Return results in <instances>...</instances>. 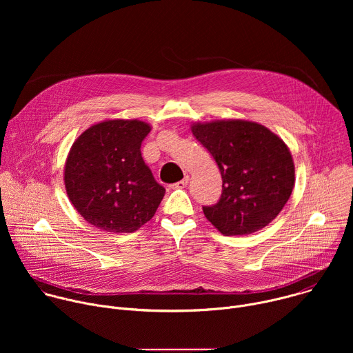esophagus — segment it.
<instances>
[{"label": "esophagus", "mask_w": 353, "mask_h": 353, "mask_svg": "<svg viewBox=\"0 0 353 353\" xmlns=\"http://www.w3.org/2000/svg\"><path fill=\"white\" fill-rule=\"evenodd\" d=\"M188 181H190V176H185L183 180H180V181L172 184V188H184V187H187Z\"/></svg>", "instance_id": "esophagus-1"}]
</instances>
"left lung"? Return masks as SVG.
Returning <instances> with one entry per match:
<instances>
[{
    "label": "left lung",
    "mask_w": 353,
    "mask_h": 353,
    "mask_svg": "<svg viewBox=\"0 0 353 353\" xmlns=\"http://www.w3.org/2000/svg\"><path fill=\"white\" fill-rule=\"evenodd\" d=\"M191 131L222 176L221 199L203 207L205 218L225 236L251 234L272 222L294 187L288 145L267 127L247 120L194 123Z\"/></svg>",
    "instance_id": "left-lung-1"
}]
</instances>
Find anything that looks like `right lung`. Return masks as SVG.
I'll return each instance as SVG.
<instances>
[{"label":"right lung","mask_w":353,"mask_h":353,"mask_svg":"<svg viewBox=\"0 0 353 353\" xmlns=\"http://www.w3.org/2000/svg\"><path fill=\"white\" fill-rule=\"evenodd\" d=\"M149 131L150 125L137 119L105 120L72 143L64 184L72 205L92 226L132 233L155 215L165 188L141 155Z\"/></svg>","instance_id":"right-lung-1"}]
</instances>
